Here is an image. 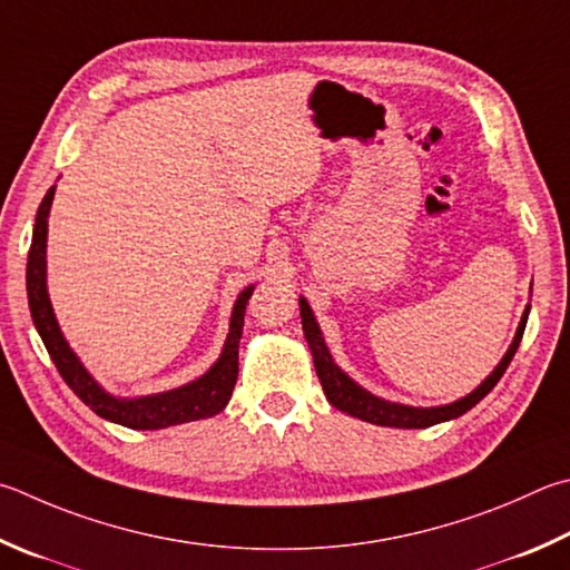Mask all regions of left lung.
<instances>
[{"mask_svg": "<svg viewBox=\"0 0 570 570\" xmlns=\"http://www.w3.org/2000/svg\"><path fill=\"white\" fill-rule=\"evenodd\" d=\"M298 308H302L304 336L308 341V348H312L316 376L321 381V386H324V393H326V399L331 401V406H336L338 411H344V413H348V416H356L361 421L376 423V426H393V429H426V426H433V423L459 419V416H463L465 411L473 409L475 403H479L485 396V393H489L495 384H499V379L505 374V368H509L515 348H519V344H521L525 321H529V312H531V308L525 306L519 331H515V336H513L511 348L505 351L501 364L491 371V376L485 379L479 389L471 391L469 396H463V399L453 401V403H446V406L416 409V406H403V403H391V401L379 399V396H374V393H368L366 389H361L356 381H351L344 374V371H341L334 364V358H331L328 348L324 344V336H321V328H318L316 318H314L312 306L306 304L304 296L298 298Z\"/></svg>", "mask_w": 570, "mask_h": 570, "instance_id": "1", "label": "left lung"}]
</instances>
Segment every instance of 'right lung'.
Listing matches in <instances>:
<instances>
[{
  "mask_svg": "<svg viewBox=\"0 0 570 570\" xmlns=\"http://www.w3.org/2000/svg\"><path fill=\"white\" fill-rule=\"evenodd\" d=\"M55 189L57 186H51L45 199H41L35 219L32 246H29L27 258V296L35 326L41 341H45V346L51 361H55L61 379L67 381V386L75 391L97 416L139 431L177 426V423L209 419L214 413L224 411V406L232 399L236 376H239V338L244 328L246 304H249V296L254 294V286H246L239 298H236L229 336H226L222 356L216 358V364L206 371L204 376L186 386L154 393V396H111V393H107L89 376V371L81 366V361L77 358L75 351L69 348L65 336H61L55 308H51L47 294V216L51 209V199H55Z\"/></svg>",
  "mask_w": 570,
  "mask_h": 570,
  "instance_id": "1",
  "label": "right lung"
}]
</instances>
